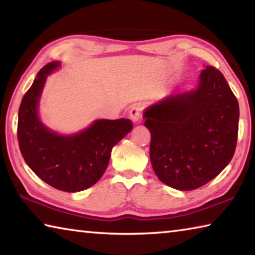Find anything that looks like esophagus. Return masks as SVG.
<instances>
[{
    "label": "esophagus",
    "mask_w": 255,
    "mask_h": 255,
    "mask_svg": "<svg viewBox=\"0 0 255 255\" xmlns=\"http://www.w3.org/2000/svg\"><path fill=\"white\" fill-rule=\"evenodd\" d=\"M141 112H143V107L140 105H133L129 110V117L133 123H138L141 117Z\"/></svg>",
    "instance_id": "esophagus-1"
}]
</instances>
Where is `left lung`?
<instances>
[{
  "instance_id": "1",
  "label": "left lung",
  "mask_w": 255,
  "mask_h": 255,
  "mask_svg": "<svg viewBox=\"0 0 255 255\" xmlns=\"http://www.w3.org/2000/svg\"><path fill=\"white\" fill-rule=\"evenodd\" d=\"M240 108L217 68L207 66L198 88L173 93L145 110L149 157L163 183L189 191L208 183L235 153Z\"/></svg>"
}]
</instances>
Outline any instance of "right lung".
I'll return each instance as SVG.
<instances>
[{"label": "right lung", "mask_w": 255, "mask_h": 255, "mask_svg": "<svg viewBox=\"0 0 255 255\" xmlns=\"http://www.w3.org/2000/svg\"><path fill=\"white\" fill-rule=\"evenodd\" d=\"M59 67L47 64L38 72L19 108L18 140L25 163L51 187L77 192L100 180L111 149L132 129L129 119L96 120L85 130L62 136L49 130L38 117V103L47 76Z\"/></svg>", "instance_id": "obj_1"}]
</instances>
